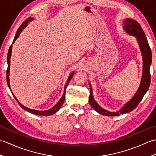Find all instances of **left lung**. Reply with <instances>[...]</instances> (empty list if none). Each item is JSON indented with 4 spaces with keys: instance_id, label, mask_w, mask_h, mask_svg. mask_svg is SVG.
<instances>
[{
    "instance_id": "left-lung-1",
    "label": "left lung",
    "mask_w": 156,
    "mask_h": 156,
    "mask_svg": "<svg viewBox=\"0 0 156 156\" xmlns=\"http://www.w3.org/2000/svg\"><path fill=\"white\" fill-rule=\"evenodd\" d=\"M122 29L127 34L133 35L136 37V39L140 46L141 52L142 59H143V73H142L140 85L136 93L129 100L127 103L122 107L120 110L116 112L107 111L102 108L94 100L92 93V88L90 82H89L90 95L89 97V103L99 114L105 116H119L121 114H125L132 111L137 107V105L142 100L144 96L150 87L151 76H150V66L152 61L151 51L149 45L148 41L145 33L139 23L133 19L127 18L122 21Z\"/></svg>"
}]
</instances>
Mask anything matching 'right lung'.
Listing matches in <instances>:
<instances>
[{
	"label": "right lung",
	"mask_w": 156,
	"mask_h": 156,
	"mask_svg": "<svg viewBox=\"0 0 156 156\" xmlns=\"http://www.w3.org/2000/svg\"><path fill=\"white\" fill-rule=\"evenodd\" d=\"M34 18L33 17H29L28 19H27L25 20V21L22 23V25L20 26L19 28L18 29L17 31H16L15 36V38L13 39V41H12V44H14L15 41L17 39V38L19 37L20 34H21V33L23 31V29H24L28 25V23L29 22H31L32 21H34ZM12 45H11V47H10L9 49V52H8V55H7V64H8V68H7V70H6V82H7V84H8V87L10 88V90L11 91V87H10V82H9V72H10V65H11V54H12ZM74 74V72H72V73L69 74V76H68V78L67 80V82H66V85H65V87H64V93L62 94V97H61V98L59 99V101L57 102V104L55 105H54V107L52 108H51L50 109H48V110H46V111H37V110H34V109H31V108H29L25 107V106H23V105H21V103L20 102H19L18 99L15 97V96L13 94V93L12 92V94L13 95V97L15 98V100L17 101V102L19 103V105L21 106V107L23 108L24 109L25 111H28L29 112H31L32 114H34V115H42V116H49V115H54L55 114L56 112H58L59 111V109L61 108V106L62 105V104L65 101V95H66V88H67V86L68 84V83L69 82V81L71 80V79L73 77V75Z\"/></svg>",
	"instance_id": "add662e5"
}]
</instances>
